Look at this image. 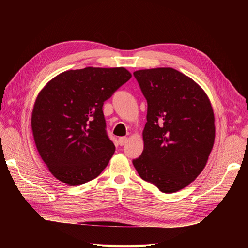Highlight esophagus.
Instances as JSON below:
<instances>
[{
  "label": "esophagus",
  "mask_w": 248,
  "mask_h": 248,
  "mask_svg": "<svg viewBox=\"0 0 248 248\" xmlns=\"http://www.w3.org/2000/svg\"><path fill=\"white\" fill-rule=\"evenodd\" d=\"M126 141H127V138H125V137H121V138H119V144H120L121 146H124Z\"/></svg>",
  "instance_id": "obj_1"
}]
</instances>
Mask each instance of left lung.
<instances>
[{
	"instance_id": "8db88e82",
	"label": "left lung",
	"mask_w": 248,
	"mask_h": 248,
	"mask_svg": "<svg viewBox=\"0 0 248 248\" xmlns=\"http://www.w3.org/2000/svg\"><path fill=\"white\" fill-rule=\"evenodd\" d=\"M134 76L148 112L144 151L133 164L161 192H177L199 176L213 148L210 100L190 77L170 67L138 70Z\"/></svg>"
}]
</instances>
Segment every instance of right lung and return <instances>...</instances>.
Instances as JSON below:
<instances>
[{"instance_id": "obj_1", "label": "right lung", "mask_w": 248, "mask_h": 248, "mask_svg": "<svg viewBox=\"0 0 248 248\" xmlns=\"http://www.w3.org/2000/svg\"><path fill=\"white\" fill-rule=\"evenodd\" d=\"M132 74L124 67L68 70L38 94L32 112L37 150L56 179L71 186L95 179L115 147L108 136L103 102Z\"/></svg>"}]
</instances>
